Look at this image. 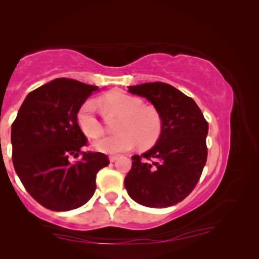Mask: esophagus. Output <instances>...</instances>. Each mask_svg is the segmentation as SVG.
<instances>
[{
    "label": "esophagus",
    "instance_id": "34e87169",
    "mask_svg": "<svg viewBox=\"0 0 259 259\" xmlns=\"http://www.w3.org/2000/svg\"><path fill=\"white\" fill-rule=\"evenodd\" d=\"M117 159H119V156H116V155L109 156V161H111V162H115Z\"/></svg>",
    "mask_w": 259,
    "mask_h": 259
}]
</instances>
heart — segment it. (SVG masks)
<instances>
[{
    "mask_svg": "<svg viewBox=\"0 0 259 259\" xmlns=\"http://www.w3.org/2000/svg\"><path fill=\"white\" fill-rule=\"evenodd\" d=\"M105 114L119 115L116 120V135L100 138L93 144L96 151L116 154L133 148L138 143L140 147H148L160 137L162 119L159 111L152 105H144L134 96L112 91L99 99ZM76 121L87 137L97 138L103 133V125L96 116V105L88 99L76 113Z\"/></svg>",
    "mask_w": 259,
    "mask_h": 259,
    "instance_id": "1",
    "label": "heart"
}]
</instances>
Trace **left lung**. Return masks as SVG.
<instances>
[{"mask_svg": "<svg viewBox=\"0 0 259 259\" xmlns=\"http://www.w3.org/2000/svg\"><path fill=\"white\" fill-rule=\"evenodd\" d=\"M129 93L146 98L162 119L154 146L134 155L124 186L136 202L166 208L194 190L207 162L208 122L191 97L163 82L129 87Z\"/></svg>", "mask_w": 259, "mask_h": 259, "instance_id": "obj_1", "label": "left lung"}]
</instances>
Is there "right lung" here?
Segmentation results:
<instances>
[{
	"label": "right lung",
	"mask_w": 259,
	"mask_h": 259,
	"mask_svg": "<svg viewBox=\"0 0 259 259\" xmlns=\"http://www.w3.org/2000/svg\"><path fill=\"white\" fill-rule=\"evenodd\" d=\"M96 90L98 87L72 78H56L27 95L11 125L16 172L33 199L54 211L87 203L97 172L109 164L103 153L81 152L87 137L76 113ZM80 154V161L70 162Z\"/></svg>",
	"instance_id": "obj_1"
}]
</instances>
